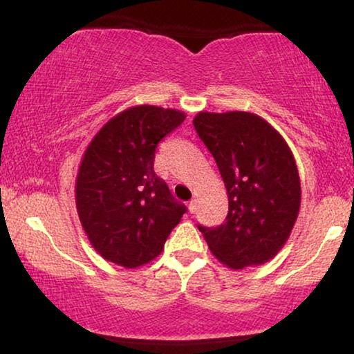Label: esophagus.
Instances as JSON below:
<instances>
[{
    "mask_svg": "<svg viewBox=\"0 0 354 354\" xmlns=\"http://www.w3.org/2000/svg\"><path fill=\"white\" fill-rule=\"evenodd\" d=\"M188 211L192 212V214H193L194 211H196V201H194V199H193V201L188 203Z\"/></svg>",
    "mask_w": 354,
    "mask_h": 354,
    "instance_id": "34e87169",
    "label": "esophagus"
}]
</instances>
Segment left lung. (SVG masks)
<instances>
[{"mask_svg": "<svg viewBox=\"0 0 354 354\" xmlns=\"http://www.w3.org/2000/svg\"><path fill=\"white\" fill-rule=\"evenodd\" d=\"M193 126L214 156L227 188L228 215L199 232L218 262L232 270L270 262L299 217V169L284 137L250 111H199Z\"/></svg>", "mask_w": 354, "mask_h": 354, "instance_id": "1", "label": "left lung"}]
</instances>
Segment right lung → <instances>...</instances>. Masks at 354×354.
Segmentation results:
<instances>
[{
	"label": "right lung",
	"instance_id": "1",
	"mask_svg": "<svg viewBox=\"0 0 354 354\" xmlns=\"http://www.w3.org/2000/svg\"><path fill=\"white\" fill-rule=\"evenodd\" d=\"M185 118L180 110L131 106L106 121L86 148L75 182L76 211L91 245L109 262L150 263L185 214L153 171L158 143Z\"/></svg>",
	"mask_w": 354,
	"mask_h": 354
}]
</instances>
